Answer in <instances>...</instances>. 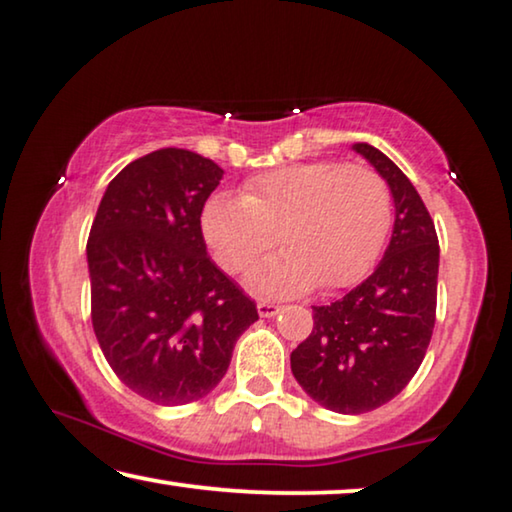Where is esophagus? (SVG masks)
I'll use <instances>...</instances> for the list:
<instances>
[{
	"label": "esophagus",
	"instance_id": "esophagus-1",
	"mask_svg": "<svg viewBox=\"0 0 512 512\" xmlns=\"http://www.w3.org/2000/svg\"><path fill=\"white\" fill-rule=\"evenodd\" d=\"M256 309H258V316H263V318H272V316H277L279 314V305H274V302H268V300H261L256 305Z\"/></svg>",
	"mask_w": 512,
	"mask_h": 512
}]
</instances>
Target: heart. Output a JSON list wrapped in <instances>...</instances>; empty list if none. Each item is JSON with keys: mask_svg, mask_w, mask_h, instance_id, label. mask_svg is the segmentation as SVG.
Instances as JSON below:
<instances>
[{"mask_svg": "<svg viewBox=\"0 0 512 512\" xmlns=\"http://www.w3.org/2000/svg\"><path fill=\"white\" fill-rule=\"evenodd\" d=\"M390 221L392 201L381 175L335 161L265 170L242 184L240 196L217 191L201 210L203 238L228 272L247 268L279 235L286 249L247 274L261 295L355 284L381 254Z\"/></svg>", "mask_w": 512, "mask_h": 512, "instance_id": "1", "label": "heart"}]
</instances>
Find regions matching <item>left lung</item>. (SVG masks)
I'll use <instances>...</instances> for the list:
<instances>
[{
    "label": "left lung",
    "instance_id": "obj_1",
    "mask_svg": "<svg viewBox=\"0 0 512 512\" xmlns=\"http://www.w3.org/2000/svg\"><path fill=\"white\" fill-rule=\"evenodd\" d=\"M395 203L388 249L342 300L314 307V330L291 353L302 390L325 409L358 416L379 409L418 372L436 318L439 240L409 177L381 150L355 143Z\"/></svg>",
    "mask_w": 512,
    "mask_h": 512
}]
</instances>
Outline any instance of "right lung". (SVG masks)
I'll use <instances>...</instances> for the list:
<instances>
[{"label": "right lung", "mask_w": 512, "mask_h": 512, "mask_svg": "<svg viewBox=\"0 0 512 512\" xmlns=\"http://www.w3.org/2000/svg\"><path fill=\"white\" fill-rule=\"evenodd\" d=\"M221 177L196 152L145 154L108 184L87 240L94 335L120 381L154 404L210 395L258 321L207 256L201 210Z\"/></svg>", "instance_id": "1"}]
</instances>
